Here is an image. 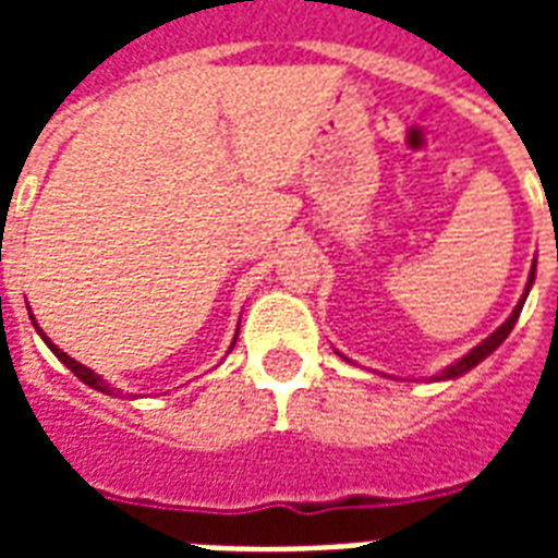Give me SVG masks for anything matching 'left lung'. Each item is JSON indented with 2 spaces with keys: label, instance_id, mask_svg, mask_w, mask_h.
<instances>
[{
  "label": "left lung",
  "instance_id": "obj_1",
  "mask_svg": "<svg viewBox=\"0 0 558 558\" xmlns=\"http://www.w3.org/2000/svg\"><path fill=\"white\" fill-rule=\"evenodd\" d=\"M532 283H535V266H532V271H529L526 290H523V295H520V302H517V307H514V311H511V316H508L502 326L493 331L490 338H484L478 343V347H472V350H469L466 355H463V359H457L454 364H448L445 371H439V374H436V376H430L433 383H439V379H457V376L469 374V371H472L475 364H481V362H484V359H487V355H490V352L499 350V347H502V340L508 338V335H511V328H514L517 319H520V311H523V304H526V295H529V290H532Z\"/></svg>",
  "mask_w": 558,
  "mask_h": 558
}]
</instances>
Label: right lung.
<instances>
[{"instance_id": "right-lung-1", "label": "right lung", "mask_w": 558, "mask_h": 558, "mask_svg": "<svg viewBox=\"0 0 558 558\" xmlns=\"http://www.w3.org/2000/svg\"><path fill=\"white\" fill-rule=\"evenodd\" d=\"M29 319H32V326H35V331H38V335H41L44 343H47V347H50V352H53V355H56V359H59V362L65 364V367H68V371H71V374L77 376L80 383H86V386L95 388V391H104V395H119V388L110 386V383H107V379H104V376H98V374H95V371H89V367H86V364L74 362V359H71V355H68V352L59 350V347H56L53 340H50V338H47V335H44V328H38V323H35V316L29 314ZM235 338H239V335H235ZM235 338H232V347H235ZM232 347H230V350H232Z\"/></svg>"}]
</instances>
